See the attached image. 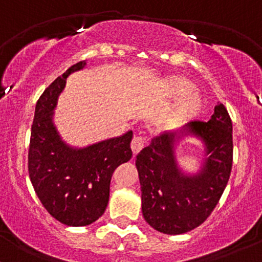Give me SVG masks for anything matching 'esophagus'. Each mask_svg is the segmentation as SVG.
Returning a JSON list of instances; mask_svg holds the SVG:
<instances>
[{"mask_svg": "<svg viewBox=\"0 0 262 262\" xmlns=\"http://www.w3.org/2000/svg\"><path fill=\"white\" fill-rule=\"evenodd\" d=\"M145 145V141L141 137H134L133 140H132V144H130V147H132V151H133L134 155H137L139 151L143 149Z\"/></svg>", "mask_w": 262, "mask_h": 262, "instance_id": "obj_1", "label": "esophagus"}]
</instances>
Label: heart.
<instances>
[{
    "label": "heart",
    "mask_w": 262,
    "mask_h": 262,
    "mask_svg": "<svg viewBox=\"0 0 262 262\" xmlns=\"http://www.w3.org/2000/svg\"><path fill=\"white\" fill-rule=\"evenodd\" d=\"M162 86L169 99L177 100L169 115L172 122H188L199 116L204 101L200 94L195 90L194 81L183 75H169L163 80Z\"/></svg>",
    "instance_id": "obj_1"
}]
</instances>
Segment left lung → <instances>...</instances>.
I'll return each mask as SVG.
<instances>
[{"label": "left lung", "mask_w": 262, "mask_h": 262, "mask_svg": "<svg viewBox=\"0 0 262 262\" xmlns=\"http://www.w3.org/2000/svg\"><path fill=\"white\" fill-rule=\"evenodd\" d=\"M187 139H196L203 146L193 172L177 159L179 145ZM232 159V121L220 102L207 122H189L154 138L135 160L145 221L165 234H182L200 226L225 190Z\"/></svg>", "instance_id": "8db88e82"}]
</instances>
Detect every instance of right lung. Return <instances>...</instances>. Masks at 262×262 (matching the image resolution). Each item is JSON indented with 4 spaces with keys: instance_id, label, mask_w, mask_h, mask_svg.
<instances>
[{
    "instance_id": "1",
    "label": "right lung",
    "mask_w": 262,
    "mask_h": 262,
    "mask_svg": "<svg viewBox=\"0 0 262 262\" xmlns=\"http://www.w3.org/2000/svg\"><path fill=\"white\" fill-rule=\"evenodd\" d=\"M85 67L86 61L72 66L43 91L35 107L28 157L41 204L57 221L72 227L91 225L103 215L112 173L132 159V130L81 147L62 139L55 124L58 99L69 75Z\"/></svg>"
}]
</instances>
